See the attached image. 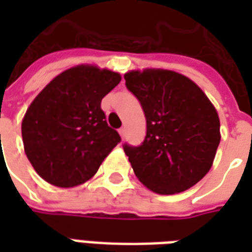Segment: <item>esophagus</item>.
Masks as SVG:
<instances>
[{
  "instance_id": "esophagus-1",
  "label": "esophagus",
  "mask_w": 252,
  "mask_h": 252,
  "mask_svg": "<svg viewBox=\"0 0 252 252\" xmlns=\"http://www.w3.org/2000/svg\"><path fill=\"white\" fill-rule=\"evenodd\" d=\"M119 133H120V136L124 139V137H126V128H120V129H119Z\"/></svg>"
}]
</instances>
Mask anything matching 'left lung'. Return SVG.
Listing matches in <instances>:
<instances>
[{"instance_id":"left-lung-1","label":"left lung","mask_w":252,"mask_h":252,"mask_svg":"<svg viewBox=\"0 0 252 252\" xmlns=\"http://www.w3.org/2000/svg\"><path fill=\"white\" fill-rule=\"evenodd\" d=\"M124 79L147 121L142 144H124L135 175L158 194L194 186L211 170L220 143L215 106L191 79L175 71L136 70Z\"/></svg>"}]
</instances>
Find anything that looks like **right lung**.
I'll use <instances>...</instances> for the list:
<instances>
[{
  "label": "right lung",
  "instance_id": "right-lung-1",
  "mask_svg": "<svg viewBox=\"0 0 252 252\" xmlns=\"http://www.w3.org/2000/svg\"><path fill=\"white\" fill-rule=\"evenodd\" d=\"M120 81L119 72L94 66L71 67L32 101L21 135L25 154L43 180L72 188L97 173L121 142L101 109V99Z\"/></svg>",
  "mask_w": 252,
  "mask_h": 252
}]
</instances>
